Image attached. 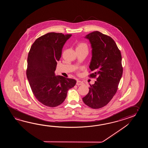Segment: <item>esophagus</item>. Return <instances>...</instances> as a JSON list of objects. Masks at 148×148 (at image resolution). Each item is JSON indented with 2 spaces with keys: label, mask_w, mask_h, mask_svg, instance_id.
<instances>
[{
  "label": "esophagus",
  "mask_w": 148,
  "mask_h": 148,
  "mask_svg": "<svg viewBox=\"0 0 148 148\" xmlns=\"http://www.w3.org/2000/svg\"><path fill=\"white\" fill-rule=\"evenodd\" d=\"M76 84H77V85H84V82H81V81H80V80H77Z\"/></svg>",
  "instance_id": "obj_1"
}]
</instances>
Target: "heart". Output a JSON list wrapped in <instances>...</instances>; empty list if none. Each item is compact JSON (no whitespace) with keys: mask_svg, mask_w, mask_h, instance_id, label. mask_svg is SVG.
Wrapping results in <instances>:
<instances>
[{"mask_svg":"<svg viewBox=\"0 0 148 148\" xmlns=\"http://www.w3.org/2000/svg\"><path fill=\"white\" fill-rule=\"evenodd\" d=\"M76 49H86L88 50V45L84 42H79L77 45Z\"/></svg>","mask_w":148,"mask_h":148,"instance_id":"b5f03b06","label":"heart"}]
</instances>
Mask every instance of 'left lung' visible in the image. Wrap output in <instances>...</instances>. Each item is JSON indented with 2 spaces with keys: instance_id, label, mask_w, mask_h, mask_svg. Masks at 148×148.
Instances as JSON below:
<instances>
[{
  "instance_id": "1",
  "label": "left lung",
  "mask_w": 148,
  "mask_h": 148,
  "mask_svg": "<svg viewBox=\"0 0 148 148\" xmlns=\"http://www.w3.org/2000/svg\"><path fill=\"white\" fill-rule=\"evenodd\" d=\"M91 43L92 58L89 68L94 73L90 78H96L82 101L89 107L98 109L106 106L116 93L123 74L122 56L113 39L95 31L85 36Z\"/></svg>"
}]
</instances>
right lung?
Masks as SVG:
<instances>
[{"label": "right lung", "instance_id": "add662e5", "mask_svg": "<svg viewBox=\"0 0 148 148\" xmlns=\"http://www.w3.org/2000/svg\"><path fill=\"white\" fill-rule=\"evenodd\" d=\"M71 35L48 33L38 38L28 52L26 75L32 91L38 101L48 107L62 104L68 90L76 84L73 79L54 73L63 45Z\"/></svg>", "mask_w": 148, "mask_h": 148}]
</instances>
